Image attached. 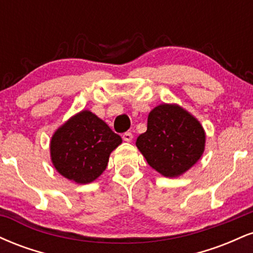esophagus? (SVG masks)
Segmentation results:
<instances>
[{
	"label": "esophagus",
	"instance_id": "obj_1",
	"mask_svg": "<svg viewBox=\"0 0 253 253\" xmlns=\"http://www.w3.org/2000/svg\"><path fill=\"white\" fill-rule=\"evenodd\" d=\"M123 139L125 141H127V143H130V141H132V139H133V134L130 132H126V133H124L123 134Z\"/></svg>",
	"mask_w": 253,
	"mask_h": 253
}]
</instances>
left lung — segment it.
Instances as JSON below:
<instances>
[{
  "instance_id": "8db88e82",
  "label": "left lung",
  "mask_w": 253,
  "mask_h": 253,
  "mask_svg": "<svg viewBox=\"0 0 253 253\" xmlns=\"http://www.w3.org/2000/svg\"><path fill=\"white\" fill-rule=\"evenodd\" d=\"M135 145L152 169L175 178L200 161L205 152L206 132L183 107L162 103L150 112L146 132L138 136Z\"/></svg>"
}]
</instances>
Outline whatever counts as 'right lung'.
<instances>
[{"label":"right lung","mask_w":253,"mask_h":253,"mask_svg":"<svg viewBox=\"0 0 253 253\" xmlns=\"http://www.w3.org/2000/svg\"><path fill=\"white\" fill-rule=\"evenodd\" d=\"M123 143L102 119L81 110L56 129L50 141L54 169L77 184H88L102 175L109 156Z\"/></svg>","instance_id":"add662e5"}]
</instances>
